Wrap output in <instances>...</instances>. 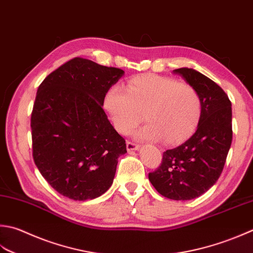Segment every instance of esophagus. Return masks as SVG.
Wrapping results in <instances>:
<instances>
[{
  "label": "esophagus",
  "instance_id": "34e87169",
  "mask_svg": "<svg viewBox=\"0 0 253 253\" xmlns=\"http://www.w3.org/2000/svg\"><path fill=\"white\" fill-rule=\"evenodd\" d=\"M126 147H127V150L128 151H133V150L139 149V146H138L137 143L132 142V141H127L126 142Z\"/></svg>",
  "mask_w": 253,
  "mask_h": 253
}]
</instances>
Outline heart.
Masks as SVG:
<instances>
[{
	"instance_id": "1",
	"label": "heart",
	"mask_w": 253,
	"mask_h": 253,
	"mask_svg": "<svg viewBox=\"0 0 253 253\" xmlns=\"http://www.w3.org/2000/svg\"><path fill=\"white\" fill-rule=\"evenodd\" d=\"M104 107L118 132H130L145 117L148 125L136 136L161 139L166 145L186 140L199 126L203 112L202 98L194 86L151 73L131 78L126 88H108Z\"/></svg>"
}]
</instances>
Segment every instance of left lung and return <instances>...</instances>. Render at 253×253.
<instances>
[{
    "mask_svg": "<svg viewBox=\"0 0 253 253\" xmlns=\"http://www.w3.org/2000/svg\"><path fill=\"white\" fill-rule=\"evenodd\" d=\"M173 72L200 93L202 117L190 139L163 152L161 165L149 173V181L167 199L189 201L209 191L224 169L232 140L231 102L218 84L194 69Z\"/></svg>",
    "mask_w": 253,
    "mask_h": 253,
    "instance_id": "1",
    "label": "left lung"
}]
</instances>
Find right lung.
Here are the masks:
<instances>
[{
	"label": "right lung",
	"instance_id": "add662e5",
	"mask_svg": "<svg viewBox=\"0 0 253 253\" xmlns=\"http://www.w3.org/2000/svg\"><path fill=\"white\" fill-rule=\"evenodd\" d=\"M122 69L73 58L42 82L31 127L39 172L61 195L93 200L110 189L125 139L104 112V97Z\"/></svg>",
	"mask_w": 253,
	"mask_h": 253
}]
</instances>
